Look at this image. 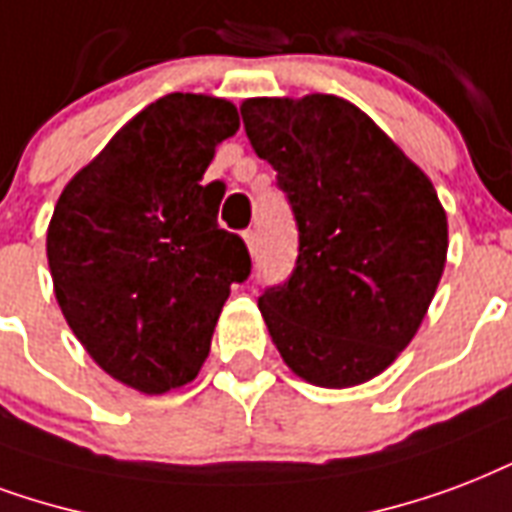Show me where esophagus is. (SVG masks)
Wrapping results in <instances>:
<instances>
[{
  "label": "esophagus",
  "mask_w": 512,
  "mask_h": 512,
  "mask_svg": "<svg viewBox=\"0 0 512 512\" xmlns=\"http://www.w3.org/2000/svg\"><path fill=\"white\" fill-rule=\"evenodd\" d=\"M244 241H247L249 252H252V255H255V252H257V230H255V228L244 230Z\"/></svg>",
  "instance_id": "34e87169"
}]
</instances>
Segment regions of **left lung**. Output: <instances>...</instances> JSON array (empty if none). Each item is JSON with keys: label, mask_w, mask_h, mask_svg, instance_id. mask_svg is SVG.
I'll list each match as a JSON object with an SVG mask.
<instances>
[{"label": "left lung", "mask_w": 512, "mask_h": 512, "mask_svg": "<svg viewBox=\"0 0 512 512\" xmlns=\"http://www.w3.org/2000/svg\"><path fill=\"white\" fill-rule=\"evenodd\" d=\"M241 117L298 225L290 279L257 298L268 333L308 384H365L411 343L435 298L448 252L438 193L346 99H247Z\"/></svg>", "instance_id": "8db88e82"}]
</instances>
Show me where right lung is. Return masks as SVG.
<instances>
[{
  "instance_id": "right-lung-1",
  "label": "right lung",
  "mask_w": 512,
  "mask_h": 512,
  "mask_svg": "<svg viewBox=\"0 0 512 512\" xmlns=\"http://www.w3.org/2000/svg\"><path fill=\"white\" fill-rule=\"evenodd\" d=\"M236 131L225 99L152 101L74 174L50 220L61 314L101 370L144 395L198 376L230 284L252 271L244 239L217 222V182L201 185Z\"/></svg>"
}]
</instances>
